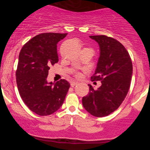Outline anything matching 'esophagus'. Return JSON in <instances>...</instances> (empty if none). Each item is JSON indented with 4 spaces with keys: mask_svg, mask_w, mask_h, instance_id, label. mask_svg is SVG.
I'll use <instances>...</instances> for the list:
<instances>
[{
    "mask_svg": "<svg viewBox=\"0 0 150 150\" xmlns=\"http://www.w3.org/2000/svg\"><path fill=\"white\" fill-rule=\"evenodd\" d=\"M77 84H78V82H75V81H73V82H70V85H71V87H74V86L77 85Z\"/></svg>",
    "mask_w": 150,
    "mask_h": 150,
    "instance_id": "obj_1",
    "label": "esophagus"
}]
</instances>
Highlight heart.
I'll list each match as a JSON object with an SVG mask.
<instances>
[{"label": "heart", "instance_id": "heart-1", "mask_svg": "<svg viewBox=\"0 0 150 150\" xmlns=\"http://www.w3.org/2000/svg\"><path fill=\"white\" fill-rule=\"evenodd\" d=\"M76 75H77V76H79V75H80V74H79V73H77Z\"/></svg>", "mask_w": 150, "mask_h": 150}]
</instances>
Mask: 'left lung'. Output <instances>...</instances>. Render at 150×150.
I'll list each match as a JSON object with an SVG mask.
<instances>
[{
    "instance_id": "obj_1",
    "label": "left lung",
    "mask_w": 150,
    "mask_h": 150,
    "mask_svg": "<svg viewBox=\"0 0 150 150\" xmlns=\"http://www.w3.org/2000/svg\"><path fill=\"white\" fill-rule=\"evenodd\" d=\"M99 46L100 56L92 81H101L94 89L91 85L89 92L82 98V105L92 116L104 117L120 106L130 89L132 75L131 58L123 44L105 35L89 36Z\"/></svg>"
}]
</instances>
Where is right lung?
<instances>
[{"mask_svg":"<svg viewBox=\"0 0 150 150\" xmlns=\"http://www.w3.org/2000/svg\"><path fill=\"white\" fill-rule=\"evenodd\" d=\"M67 33H43L27 42L19 55L16 81L20 95L39 116L56 112L63 104L70 83L65 80L48 82L50 67L58 62L57 44Z\"/></svg>","mask_w":150,"mask_h":150,"instance_id":"obj_1","label":"right lung"}]
</instances>
